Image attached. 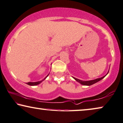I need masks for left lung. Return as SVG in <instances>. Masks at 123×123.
<instances>
[{"instance_id": "left-lung-1", "label": "left lung", "mask_w": 123, "mask_h": 123, "mask_svg": "<svg viewBox=\"0 0 123 123\" xmlns=\"http://www.w3.org/2000/svg\"><path fill=\"white\" fill-rule=\"evenodd\" d=\"M106 74V75H107ZM105 75V76H106ZM105 76H103V77H101V78H98V79H95V80H90V81H81V80H79V79H76V78H74L75 79V80H76L77 82H79V83H80L81 84H82V85H87V86H90V85H93V84H95V83H96L97 82H98V81H100L101 80H102L103 79H104L105 77Z\"/></svg>"}]
</instances>
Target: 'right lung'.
Wrapping results in <instances>:
<instances>
[{"mask_svg": "<svg viewBox=\"0 0 123 123\" xmlns=\"http://www.w3.org/2000/svg\"><path fill=\"white\" fill-rule=\"evenodd\" d=\"M48 76V75L47 76L45 77V78L43 80H42V81H38V82H27V84H28V85H31V86H35V85H38V84H40V83L42 82V81H43Z\"/></svg>", "mask_w": 123, "mask_h": 123, "instance_id": "add662e5", "label": "right lung"}]
</instances>
